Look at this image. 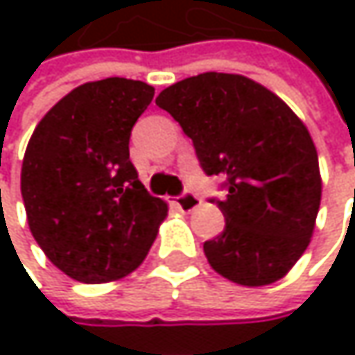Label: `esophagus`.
<instances>
[{
	"mask_svg": "<svg viewBox=\"0 0 355 355\" xmlns=\"http://www.w3.org/2000/svg\"><path fill=\"white\" fill-rule=\"evenodd\" d=\"M175 203H177V207L180 211H187V214H189V211H193V209H197V207L201 205V199H199L195 193H189V191H187V193H182L180 197H177Z\"/></svg>",
	"mask_w": 355,
	"mask_h": 355,
	"instance_id": "1",
	"label": "esophagus"
}]
</instances>
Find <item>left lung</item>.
Returning <instances> with one entry per match:
<instances>
[{
  "instance_id": "left-lung-1",
  "label": "left lung",
  "mask_w": 355,
  "mask_h": 355,
  "mask_svg": "<svg viewBox=\"0 0 355 355\" xmlns=\"http://www.w3.org/2000/svg\"><path fill=\"white\" fill-rule=\"evenodd\" d=\"M156 105L193 139L205 175L226 178V228L203 245L226 279H282L311 245L322 180L306 125L277 94L239 73L207 71L162 90Z\"/></svg>"
}]
</instances>
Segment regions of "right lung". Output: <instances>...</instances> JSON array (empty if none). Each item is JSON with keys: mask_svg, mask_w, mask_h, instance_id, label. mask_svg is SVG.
Segmentation results:
<instances>
[{"mask_svg": "<svg viewBox=\"0 0 355 355\" xmlns=\"http://www.w3.org/2000/svg\"><path fill=\"white\" fill-rule=\"evenodd\" d=\"M154 98L139 80L86 82L51 108L26 146L20 189L46 259L82 284L135 271L168 214L129 160V135Z\"/></svg>", "mask_w": 355, "mask_h": 355, "instance_id": "add662e5", "label": "right lung"}]
</instances>
